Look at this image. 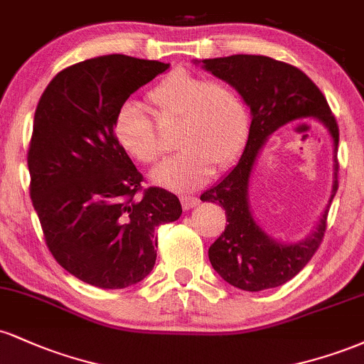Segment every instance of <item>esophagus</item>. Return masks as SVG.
<instances>
[{
    "label": "esophagus",
    "instance_id": "obj_1",
    "mask_svg": "<svg viewBox=\"0 0 364 364\" xmlns=\"http://www.w3.org/2000/svg\"><path fill=\"white\" fill-rule=\"evenodd\" d=\"M198 196H193V195H183L181 196V205L185 210H190V208H193L195 205H198Z\"/></svg>",
    "mask_w": 364,
    "mask_h": 364
}]
</instances>
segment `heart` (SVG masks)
<instances>
[{
	"instance_id": "obj_1",
	"label": "heart",
	"mask_w": 364,
	"mask_h": 364,
	"mask_svg": "<svg viewBox=\"0 0 364 364\" xmlns=\"http://www.w3.org/2000/svg\"><path fill=\"white\" fill-rule=\"evenodd\" d=\"M161 123H178L181 152L154 171V179L173 190H193L214 171L228 168L243 150L250 133L245 95L231 82L176 70L159 80L147 95ZM118 145L145 166L164 154L157 124L139 104L124 102L112 121Z\"/></svg>"
}]
</instances>
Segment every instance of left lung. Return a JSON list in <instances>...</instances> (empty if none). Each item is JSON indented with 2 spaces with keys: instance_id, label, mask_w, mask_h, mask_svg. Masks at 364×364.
I'll return each mask as SVG.
<instances>
[{
  "instance_id": "1",
  "label": "left lung",
  "mask_w": 364,
  "mask_h": 364,
  "mask_svg": "<svg viewBox=\"0 0 364 364\" xmlns=\"http://www.w3.org/2000/svg\"><path fill=\"white\" fill-rule=\"evenodd\" d=\"M203 68L220 80L231 82L245 95L252 111V124L243 156L231 173L200 200L224 207L225 229L208 248V260L225 282L243 291H263L291 281L311 260L327 229L325 210L310 237L294 245L274 241L255 223L248 205V179L258 150L267 136L282 124L299 118H316L327 127L333 147L339 145V127L327 99L306 73L289 63L255 54H232L203 60ZM336 181L330 202L336 196L339 162L336 156Z\"/></svg>"
}]
</instances>
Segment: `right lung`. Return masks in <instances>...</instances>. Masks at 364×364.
<instances>
[{
    "label": "right lung",
    "instance_id": "right-lung-1",
    "mask_svg": "<svg viewBox=\"0 0 364 364\" xmlns=\"http://www.w3.org/2000/svg\"><path fill=\"white\" fill-rule=\"evenodd\" d=\"M169 63L109 54L61 70L41 95L27 164L46 245L65 270L123 289L156 265L161 224L181 215L178 196L144 176L112 133L129 95Z\"/></svg>",
    "mask_w": 364,
    "mask_h": 364
}]
</instances>
